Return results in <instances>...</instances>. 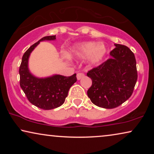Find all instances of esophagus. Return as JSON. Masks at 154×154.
I'll return each instance as SVG.
<instances>
[{
  "instance_id": "1",
  "label": "esophagus",
  "mask_w": 154,
  "mask_h": 154,
  "mask_svg": "<svg viewBox=\"0 0 154 154\" xmlns=\"http://www.w3.org/2000/svg\"><path fill=\"white\" fill-rule=\"evenodd\" d=\"M85 76V74L83 73H77V79L78 80H81L82 78H83Z\"/></svg>"
}]
</instances>
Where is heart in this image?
<instances>
[{"label":"heart","instance_id":"1","mask_svg":"<svg viewBox=\"0 0 154 154\" xmlns=\"http://www.w3.org/2000/svg\"><path fill=\"white\" fill-rule=\"evenodd\" d=\"M106 52V48L103 43L85 42L73 48L69 57L71 58H85L88 57V61L90 64H96L103 60Z\"/></svg>","mask_w":154,"mask_h":154}]
</instances>
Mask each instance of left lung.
<instances>
[{
  "mask_svg": "<svg viewBox=\"0 0 154 154\" xmlns=\"http://www.w3.org/2000/svg\"><path fill=\"white\" fill-rule=\"evenodd\" d=\"M111 58L87 73L92 79L88 97L104 109L120 106L130 97L137 80L136 60L127 46L115 44Z\"/></svg>",
  "mask_w": 154,
  "mask_h": 154,
  "instance_id": "obj_1",
  "label": "left lung"
}]
</instances>
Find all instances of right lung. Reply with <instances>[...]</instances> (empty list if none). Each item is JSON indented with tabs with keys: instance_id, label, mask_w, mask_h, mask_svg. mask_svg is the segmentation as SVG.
<instances>
[{
	"instance_id": "obj_1",
	"label": "right lung",
	"mask_w": 154,
	"mask_h": 154,
	"mask_svg": "<svg viewBox=\"0 0 154 154\" xmlns=\"http://www.w3.org/2000/svg\"><path fill=\"white\" fill-rule=\"evenodd\" d=\"M55 39L56 35H48L31 45L24 52L19 70L20 87L28 100L34 106L44 110L57 108L64 104L69 89L77 81L75 73L68 77L53 75L47 78H37L29 71L28 62L31 52L41 41Z\"/></svg>"
}]
</instances>
